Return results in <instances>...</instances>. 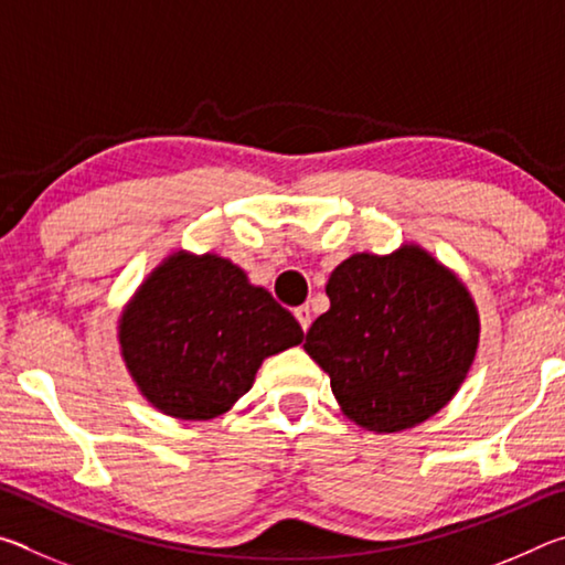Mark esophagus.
<instances>
[{
    "mask_svg": "<svg viewBox=\"0 0 565 565\" xmlns=\"http://www.w3.org/2000/svg\"><path fill=\"white\" fill-rule=\"evenodd\" d=\"M294 317H296V321H299V327L303 331H309V327H311V309H309V306H299V309H294Z\"/></svg>",
    "mask_w": 565,
    "mask_h": 565,
    "instance_id": "obj_1",
    "label": "esophagus"
}]
</instances>
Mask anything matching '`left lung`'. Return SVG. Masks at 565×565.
Segmentation results:
<instances>
[{
	"label": "left lung",
	"mask_w": 565,
	"mask_h": 565,
	"mask_svg": "<svg viewBox=\"0 0 565 565\" xmlns=\"http://www.w3.org/2000/svg\"><path fill=\"white\" fill-rule=\"evenodd\" d=\"M331 309L303 349L331 376L347 416L394 434L441 411L478 347V313L456 276L416 246L353 254L327 284Z\"/></svg>",
	"instance_id": "left-lung-1"
}]
</instances>
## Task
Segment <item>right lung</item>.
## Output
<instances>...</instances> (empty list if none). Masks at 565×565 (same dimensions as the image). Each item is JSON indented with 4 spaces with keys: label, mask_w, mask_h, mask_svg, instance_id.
I'll use <instances>...</instances> for the list:
<instances>
[{
    "label": "right lung",
    "mask_w": 565,
    "mask_h": 565,
    "mask_svg": "<svg viewBox=\"0 0 565 565\" xmlns=\"http://www.w3.org/2000/svg\"><path fill=\"white\" fill-rule=\"evenodd\" d=\"M303 331L269 291L218 256L174 254L121 317L119 341L141 394L159 411L206 420L242 398L262 361Z\"/></svg>",
    "instance_id": "right-lung-1"
}]
</instances>
